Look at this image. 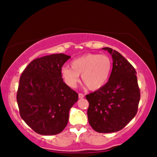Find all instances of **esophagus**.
<instances>
[{"mask_svg":"<svg viewBox=\"0 0 157 157\" xmlns=\"http://www.w3.org/2000/svg\"><path fill=\"white\" fill-rule=\"evenodd\" d=\"M78 97H79V98H83L84 97V94H81V93H79V94H78Z\"/></svg>","mask_w":157,"mask_h":157,"instance_id":"obj_1","label":"esophagus"}]
</instances>
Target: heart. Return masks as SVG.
Here are the masks:
<instances>
[{
  "label": "heart",
  "instance_id": "1",
  "mask_svg": "<svg viewBox=\"0 0 157 157\" xmlns=\"http://www.w3.org/2000/svg\"><path fill=\"white\" fill-rule=\"evenodd\" d=\"M71 68L63 66L62 78L69 86L74 88L79 82V75L85 85L95 91L102 87L107 82L111 70V62L105 55L87 53L73 59Z\"/></svg>",
  "mask_w": 157,
  "mask_h": 157
}]
</instances>
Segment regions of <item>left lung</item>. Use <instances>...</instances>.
I'll return each mask as SVG.
<instances>
[{
    "label": "left lung",
    "instance_id": "1",
    "mask_svg": "<svg viewBox=\"0 0 157 157\" xmlns=\"http://www.w3.org/2000/svg\"><path fill=\"white\" fill-rule=\"evenodd\" d=\"M102 49L112 57V71L104 86L86 95L89 103L87 115L95 131L111 133L124 128L136 116L140 94L133 66L116 50Z\"/></svg>",
    "mask_w": 157,
    "mask_h": 157
}]
</instances>
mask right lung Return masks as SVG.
Listing matches in <instances>:
<instances>
[{
	"label": "right lung",
	"instance_id": "obj_1",
	"mask_svg": "<svg viewBox=\"0 0 157 157\" xmlns=\"http://www.w3.org/2000/svg\"><path fill=\"white\" fill-rule=\"evenodd\" d=\"M71 57L60 53L34 59L21 74L17 100L21 118L37 134L55 135L67 125L78 94L63 81L61 70Z\"/></svg>",
	"mask_w": 157,
	"mask_h": 157
}]
</instances>
